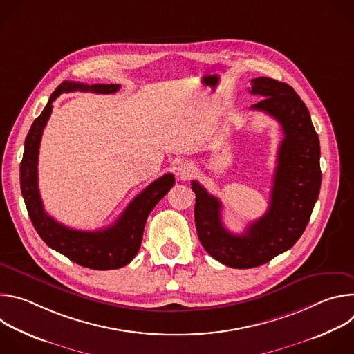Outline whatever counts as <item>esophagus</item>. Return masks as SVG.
Returning <instances> with one entry per match:
<instances>
[{"label":"esophagus","instance_id":"obj_1","mask_svg":"<svg viewBox=\"0 0 354 354\" xmlns=\"http://www.w3.org/2000/svg\"><path fill=\"white\" fill-rule=\"evenodd\" d=\"M193 172V167L192 164H187V162H183L178 167V175L182 178V179H187Z\"/></svg>","mask_w":354,"mask_h":354}]
</instances>
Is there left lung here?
I'll use <instances>...</instances> for the list:
<instances>
[{"label":"left lung","mask_w":354,"mask_h":354,"mask_svg":"<svg viewBox=\"0 0 354 354\" xmlns=\"http://www.w3.org/2000/svg\"><path fill=\"white\" fill-rule=\"evenodd\" d=\"M250 85L252 95L263 97L250 109L276 119L284 134L266 214L250 223L243 234H232L223 224L220 200L192 180L198 239L209 255L235 269L261 266L298 241L310 221L322 180L319 138L306 104L286 82L259 77Z\"/></svg>","instance_id":"1"}]
</instances>
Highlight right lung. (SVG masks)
Segmentation results:
<instances>
[{
	"label": "right lung",
	"instance_id": "right-lung-1",
	"mask_svg": "<svg viewBox=\"0 0 354 354\" xmlns=\"http://www.w3.org/2000/svg\"><path fill=\"white\" fill-rule=\"evenodd\" d=\"M119 89V84L86 85L73 81L62 82L50 96L40 116L36 118L30 126L19 167L22 196L30 221L40 238L47 246L60 252L70 261L93 270L120 269L133 261L141 245L148 214L171 190L175 178L172 174H165L149 183L130 201V205L113 225L99 231H78L56 221L43 209L37 186L39 147L46 123L53 111V102L63 92L82 91L93 93H115Z\"/></svg>",
	"mask_w": 354,
	"mask_h": 354
}]
</instances>
